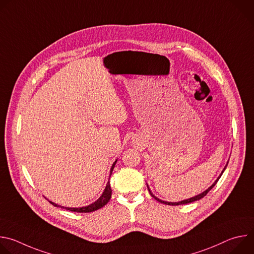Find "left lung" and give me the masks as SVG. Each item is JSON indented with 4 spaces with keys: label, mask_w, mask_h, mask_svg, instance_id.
<instances>
[{
    "label": "left lung",
    "mask_w": 254,
    "mask_h": 254,
    "mask_svg": "<svg viewBox=\"0 0 254 254\" xmlns=\"http://www.w3.org/2000/svg\"><path fill=\"white\" fill-rule=\"evenodd\" d=\"M226 167H227V165H226ZM226 167L224 168V170L226 169ZM224 170L222 171V173H221V175L223 174V172H224ZM221 175L218 177V179H217L215 182L213 183V185L211 186V187H209L206 191H204L203 193H201V194H199V195H197V196H195V197H192V198H190V199H187V200H184V201H181V202H175V203H172V202H166V201H162V200H160V199H158L157 197H155L153 194H152V192H151V190L149 189V187H148V190H149V192H150V194L152 195V197H154L156 200H158L159 202H161V203H164V204H167V205H174V206H176V205H183V204H188V203H192V202H194V201H197V200H200L201 198H203V197H205L207 194H208V192L216 185V183L218 182V180L220 179V177H221Z\"/></svg>",
    "instance_id": "left-lung-1"
}]
</instances>
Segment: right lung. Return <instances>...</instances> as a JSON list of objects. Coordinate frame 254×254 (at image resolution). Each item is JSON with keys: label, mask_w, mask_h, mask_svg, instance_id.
<instances>
[{"label": "right lung", "mask_w": 254, "mask_h": 254, "mask_svg": "<svg viewBox=\"0 0 254 254\" xmlns=\"http://www.w3.org/2000/svg\"><path fill=\"white\" fill-rule=\"evenodd\" d=\"M116 163H117V161L114 163V165H113V167H112V169H111V175L113 174V171H114V168H115ZM111 175H110V177H111ZM111 198H112V188H111L110 181H108L107 185H106V187H105V189H104V192L102 193V195L100 196V198H99L97 201H95L94 203H92V204H90V205H88V206L81 207V208H68V207H62V206H60V205H57V204H55V203H53V202H51V201H49V202H50L53 206H55V207H61V208H64V209L69 210V211H72V212L89 213V212H93V211H95V210H98V209L102 208L108 201L111 200Z\"/></svg>", "instance_id": "right-lung-1"}]
</instances>
